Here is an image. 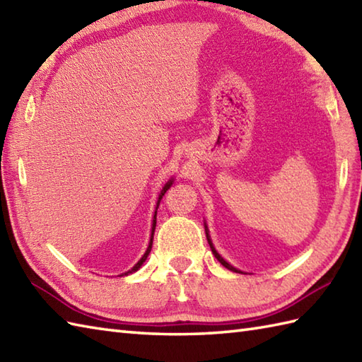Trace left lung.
<instances>
[{"label":"left lung","instance_id":"1","mask_svg":"<svg viewBox=\"0 0 362 362\" xmlns=\"http://www.w3.org/2000/svg\"><path fill=\"white\" fill-rule=\"evenodd\" d=\"M204 226H205V233H206V240H209V244H210V249H211V252H213V255L218 258V261H219V263H221L222 266H224V267H227V269H228V271H233V272H238V274H244L243 271H238V269H236V267H233L232 264H228V263H227V261H226L224 258H222V257L219 255V253H218V250H216V249H214V245H213V243H211V240H210L209 227H206V224H204Z\"/></svg>","mask_w":362,"mask_h":362}]
</instances>
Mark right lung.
I'll return each instance as SVG.
<instances>
[{"instance_id": "1", "label": "right lung", "mask_w": 362, "mask_h": 362, "mask_svg": "<svg viewBox=\"0 0 362 362\" xmlns=\"http://www.w3.org/2000/svg\"><path fill=\"white\" fill-rule=\"evenodd\" d=\"M173 182H174V179H169L166 183H165V187L161 188V191H160V194H158V201H157V206H156V213H153V219H152V230H151V240H149V245H148V249H146V252H144V255L140 258V261H138V263L130 269V271H127V272H124V274H121L119 276H122V275H129V274H134V272H136L138 269H140L141 266H143V263L146 259H148V255L151 253V249H152V240H153V232H156V224H157V209H158V204H160V201H161V197L165 196V193L166 191L171 188V185H173Z\"/></svg>"}]
</instances>
